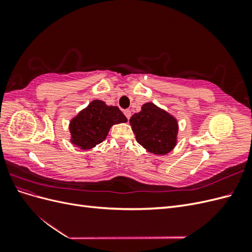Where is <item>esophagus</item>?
Listing matches in <instances>:
<instances>
[{
  "label": "esophagus",
  "instance_id": "1",
  "mask_svg": "<svg viewBox=\"0 0 252 252\" xmlns=\"http://www.w3.org/2000/svg\"><path fill=\"white\" fill-rule=\"evenodd\" d=\"M124 114H125V117L127 118V120H129V119H130V117H131V111L126 109V110H124Z\"/></svg>",
  "mask_w": 252,
  "mask_h": 252
}]
</instances>
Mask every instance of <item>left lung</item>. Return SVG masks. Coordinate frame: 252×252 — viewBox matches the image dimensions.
Returning a JSON list of instances; mask_svg holds the SVG:
<instances>
[{
	"instance_id": "1",
	"label": "left lung",
	"mask_w": 252,
	"mask_h": 252,
	"mask_svg": "<svg viewBox=\"0 0 252 252\" xmlns=\"http://www.w3.org/2000/svg\"><path fill=\"white\" fill-rule=\"evenodd\" d=\"M136 142L156 155H165L175 145L177 120L155 104L146 103L130 119Z\"/></svg>"
}]
</instances>
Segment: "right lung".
I'll return each instance as SVG.
<instances>
[{"label": "right lung", "mask_w": 252, "mask_h": 252, "mask_svg": "<svg viewBox=\"0 0 252 252\" xmlns=\"http://www.w3.org/2000/svg\"><path fill=\"white\" fill-rule=\"evenodd\" d=\"M127 122L117 106H107L102 101H93L70 122L71 142L83 150L102 143L112 125Z\"/></svg>", "instance_id": "right-lung-1"}]
</instances>
